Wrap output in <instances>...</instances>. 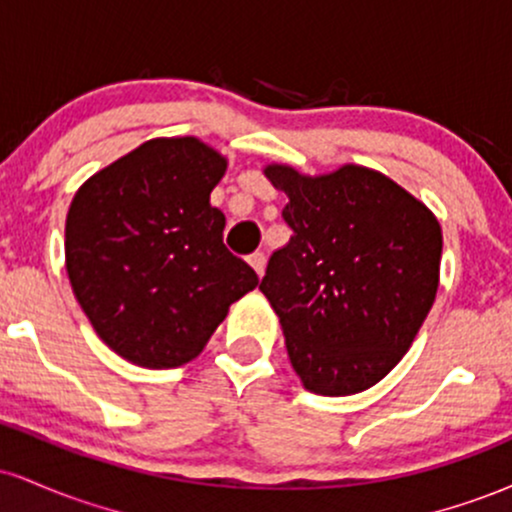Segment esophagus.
Listing matches in <instances>:
<instances>
[{
  "instance_id": "obj_1",
  "label": "esophagus",
  "mask_w": 512,
  "mask_h": 512,
  "mask_svg": "<svg viewBox=\"0 0 512 512\" xmlns=\"http://www.w3.org/2000/svg\"><path fill=\"white\" fill-rule=\"evenodd\" d=\"M248 262H250V267L257 272V276L264 274V267H267V257H264L262 252H252V255L248 257Z\"/></svg>"
}]
</instances>
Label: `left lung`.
<instances>
[{
	"instance_id": "8db88e82",
	"label": "left lung",
	"mask_w": 512,
	"mask_h": 512,
	"mask_svg": "<svg viewBox=\"0 0 512 512\" xmlns=\"http://www.w3.org/2000/svg\"><path fill=\"white\" fill-rule=\"evenodd\" d=\"M293 236L260 291L279 315L305 390H368L407 354L436 301L443 233L433 211L378 170L346 163L303 175L269 163Z\"/></svg>"
}]
</instances>
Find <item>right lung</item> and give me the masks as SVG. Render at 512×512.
<instances>
[{
  "instance_id": "add662e5",
  "label": "right lung",
  "mask_w": 512,
  "mask_h": 512,
  "mask_svg": "<svg viewBox=\"0 0 512 512\" xmlns=\"http://www.w3.org/2000/svg\"><path fill=\"white\" fill-rule=\"evenodd\" d=\"M226 166L197 137L149 139L69 204V284L98 337L134 366L190 363L257 286L255 269L223 245L226 216L209 202Z\"/></svg>"
}]
</instances>
